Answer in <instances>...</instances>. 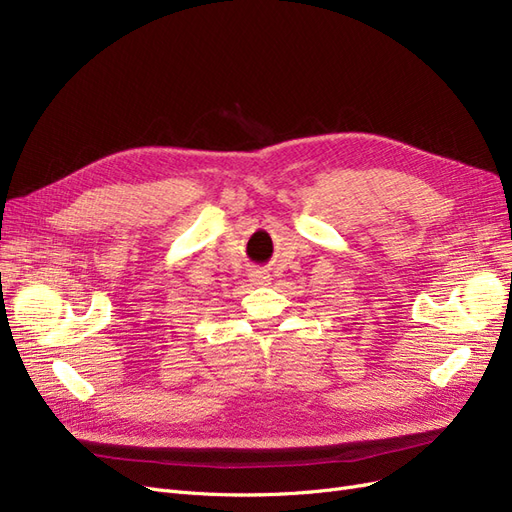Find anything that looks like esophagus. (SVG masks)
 Segmentation results:
<instances>
[{
	"instance_id": "1",
	"label": "esophagus",
	"mask_w": 512,
	"mask_h": 512,
	"mask_svg": "<svg viewBox=\"0 0 512 512\" xmlns=\"http://www.w3.org/2000/svg\"><path fill=\"white\" fill-rule=\"evenodd\" d=\"M250 282H252V284H256V286H265V284L269 282V275H267L265 271L254 269V271L250 273Z\"/></svg>"
}]
</instances>
